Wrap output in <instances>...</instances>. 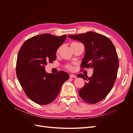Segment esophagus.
I'll list each match as a JSON object with an SVG mask.
<instances>
[{"label":"esophagus","instance_id":"34e87169","mask_svg":"<svg viewBox=\"0 0 133 133\" xmlns=\"http://www.w3.org/2000/svg\"><path fill=\"white\" fill-rule=\"evenodd\" d=\"M69 76H70V78H76V75H74V74H70Z\"/></svg>","mask_w":133,"mask_h":133}]
</instances>
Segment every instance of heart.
Here are the masks:
<instances>
[{
  "mask_svg": "<svg viewBox=\"0 0 133 133\" xmlns=\"http://www.w3.org/2000/svg\"><path fill=\"white\" fill-rule=\"evenodd\" d=\"M58 52H59V49L57 50V53H58ZM66 68H68V69H70V70H72V69H73V68H72V66H71L69 65H68L66 66Z\"/></svg>",
  "mask_w": 133,
  "mask_h": 133,
  "instance_id": "heart-1",
  "label": "heart"
}]
</instances>
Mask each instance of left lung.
Instances as JSON below:
<instances>
[{
	"instance_id": "8db88e82",
	"label": "left lung",
	"mask_w": 133,
	"mask_h": 133,
	"mask_svg": "<svg viewBox=\"0 0 133 133\" xmlns=\"http://www.w3.org/2000/svg\"><path fill=\"white\" fill-rule=\"evenodd\" d=\"M70 38L83 43L85 53L82 68H92L91 77L79 74L78 77L86 80L85 85L79 90L84 102L95 104L105 98L114 86L117 76L119 59L115 48L110 40L97 33L68 35Z\"/></svg>"
}]
</instances>
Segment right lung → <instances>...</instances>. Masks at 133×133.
<instances>
[{"instance_id": "add662e5", "label": "right lung", "mask_w": 133, "mask_h": 133, "mask_svg": "<svg viewBox=\"0 0 133 133\" xmlns=\"http://www.w3.org/2000/svg\"><path fill=\"white\" fill-rule=\"evenodd\" d=\"M66 38L43 34L31 37L23 43L18 54L16 73L26 96L40 105L48 104L57 98L68 73H46L45 65L55 60L56 52Z\"/></svg>"}]
</instances>
